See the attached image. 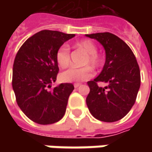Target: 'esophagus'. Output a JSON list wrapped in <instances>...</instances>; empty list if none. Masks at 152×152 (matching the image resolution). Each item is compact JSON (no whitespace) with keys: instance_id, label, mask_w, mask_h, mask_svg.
<instances>
[{"instance_id":"34e87169","label":"esophagus","mask_w":152,"mask_h":152,"mask_svg":"<svg viewBox=\"0 0 152 152\" xmlns=\"http://www.w3.org/2000/svg\"><path fill=\"white\" fill-rule=\"evenodd\" d=\"M80 85H81V84H79V83H75L73 85H74V87H75V88H78L79 86H80Z\"/></svg>"}]
</instances>
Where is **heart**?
<instances>
[{
    "mask_svg": "<svg viewBox=\"0 0 152 152\" xmlns=\"http://www.w3.org/2000/svg\"><path fill=\"white\" fill-rule=\"evenodd\" d=\"M77 47L85 51L87 54V58L85 59V65L90 64L92 67H96L101 64V59L96 55L97 48L96 45L90 40H83L77 44ZM56 58L57 63L60 65V67H65L70 62V49L69 46L67 45H63L58 49ZM93 75L92 69L91 67H69L68 69L63 71L60 74V78L66 83H74L79 81H85L87 79H91Z\"/></svg>",
    "mask_w": 152,
    "mask_h": 152,
    "instance_id": "heart-1",
    "label": "heart"
}]
</instances>
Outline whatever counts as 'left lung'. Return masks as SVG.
I'll list each match as a JSON object with an SVG mask.
<instances>
[{
	"instance_id": "left-lung-1",
	"label": "left lung",
	"mask_w": 152,
	"mask_h": 152,
	"mask_svg": "<svg viewBox=\"0 0 152 152\" xmlns=\"http://www.w3.org/2000/svg\"><path fill=\"white\" fill-rule=\"evenodd\" d=\"M96 39L106 52L102 71L94 80L88 81L90 93L86 104L96 119L113 123L122 119L134 106L140 86V72L136 58L124 40L111 33L85 34ZM98 82L108 84L100 87Z\"/></svg>"
}]
</instances>
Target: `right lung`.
Masks as SVG:
<instances>
[{
  "mask_svg": "<svg viewBox=\"0 0 152 152\" xmlns=\"http://www.w3.org/2000/svg\"><path fill=\"white\" fill-rule=\"evenodd\" d=\"M75 36L42 30L28 38L18 50L12 70V89L22 112L39 124H51L64 116L74 90L64 83L49 90L59 71L56 55L64 42Z\"/></svg>",
  "mask_w": 152,
  "mask_h": 152,
  "instance_id": "obj_1",
  "label": "right lung"
}]
</instances>
